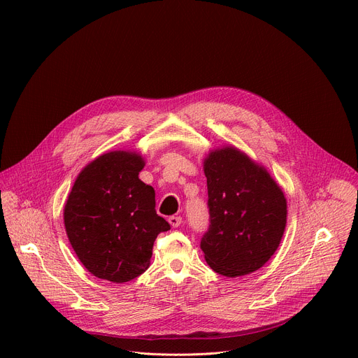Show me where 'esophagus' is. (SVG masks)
I'll use <instances>...</instances> for the list:
<instances>
[{"mask_svg":"<svg viewBox=\"0 0 358 358\" xmlns=\"http://www.w3.org/2000/svg\"><path fill=\"white\" fill-rule=\"evenodd\" d=\"M169 222L171 224L173 228H178L181 225V222H182V218L178 217V215H173V217L169 218Z\"/></svg>","mask_w":358,"mask_h":358,"instance_id":"1","label":"esophagus"}]
</instances>
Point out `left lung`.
<instances>
[{"label":"left lung","instance_id":"1","mask_svg":"<svg viewBox=\"0 0 358 358\" xmlns=\"http://www.w3.org/2000/svg\"><path fill=\"white\" fill-rule=\"evenodd\" d=\"M210 225L201 238L207 264L236 278L262 268L286 227V198L269 173L234 147L203 162Z\"/></svg>","mask_w":358,"mask_h":358}]
</instances>
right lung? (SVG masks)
Masks as SVG:
<instances>
[{
  "label": "right lung",
  "instance_id": "obj_1",
  "mask_svg": "<svg viewBox=\"0 0 358 358\" xmlns=\"http://www.w3.org/2000/svg\"><path fill=\"white\" fill-rule=\"evenodd\" d=\"M136 152L112 151L86 166L68 196L64 221L83 266L115 283L140 276L152 245L170 224L156 213V192L138 178Z\"/></svg>",
  "mask_w": 358,
  "mask_h": 358
}]
</instances>
